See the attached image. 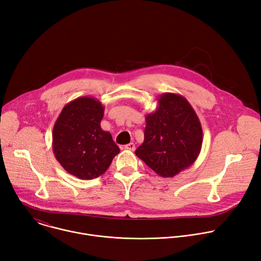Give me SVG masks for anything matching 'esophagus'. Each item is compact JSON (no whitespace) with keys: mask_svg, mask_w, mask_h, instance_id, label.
Listing matches in <instances>:
<instances>
[{"mask_svg":"<svg viewBox=\"0 0 261 261\" xmlns=\"http://www.w3.org/2000/svg\"><path fill=\"white\" fill-rule=\"evenodd\" d=\"M125 148H126V150H129V151H134L135 150V144L133 142H130V143L125 145Z\"/></svg>","mask_w":261,"mask_h":261,"instance_id":"esophagus-1","label":"esophagus"}]
</instances>
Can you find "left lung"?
<instances>
[{
    "mask_svg": "<svg viewBox=\"0 0 261 261\" xmlns=\"http://www.w3.org/2000/svg\"><path fill=\"white\" fill-rule=\"evenodd\" d=\"M202 128L185 97L164 93L158 107L145 117L144 140L135 155L162 177H172L190 167L199 156Z\"/></svg>",
    "mask_w": 261,
    "mask_h": 261,
    "instance_id": "1",
    "label": "left lung"
}]
</instances>
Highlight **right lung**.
<instances>
[{
  "mask_svg": "<svg viewBox=\"0 0 261 261\" xmlns=\"http://www.w3.org/2000/svg\"><path fill=\"white\" fill-rule=\"evenodd\" d=\"M104 106L93 97H80L66 104L53 130L56 159L70 174L93 179L103 174L120 147L100 123Z\"/></svg>",
  "mask_w": 261,
  "mask_h": 261,
  "instance_id": "1",
  "label": "right lung"
}]
</instances>
